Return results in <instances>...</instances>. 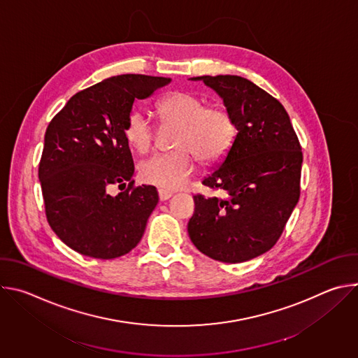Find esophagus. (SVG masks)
I'll list each match as a JSON object with an SVG mask.
<instances>
[{"mask_svg": "<svg viewBox=\"0 0 358 358\" xmlns=\"http://www.w3.org/2000/svg\"><path fill=\"white\" fill-rule=\"evenodd\" d=\"M159 196H160V199H162V201H166V199H170V198L173 196V192H171V191H169V189H163V188H160V189H159Z\"/></svg>", "mask_w": 358, "mask_h": 358, "instance_id": "1", "label": "esophagus"}]
</instances>
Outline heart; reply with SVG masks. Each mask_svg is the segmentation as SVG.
Instances as JSON below:
<instances>
[{
  "label": "heart",
  "mask_w": 358,
  "mask_h": 358,
  "mask_svg": "<svg viewBox=\"0 0 358 358\" xmlns=\"http://www.w3.org/2000/svg\"><path fill=\"white\" fill-rule=\"evenodd\" d=\"M162 123H177L176 150L159 152L138 166L143 182L163 189L181 188L196 171V159L203 166L224 160L238 136L231 110L221 103L206 105V100L191 92L174 90L162 96L155 105ZM124 138L138 155L147 152L155 141V129L148 117L133 110L123 127Z\"/></svg>",
  "instance_id": "1"
}]
</instances>
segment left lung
Returning <instances> with one entry per match:
<instances>
[{"instance_id": "8db88e82", "label": "left lung", "mask_w": 358, "mask_h": 358, "mask_svg": "<svg viewBox=\"0 0 358 358\" xmlns=\"http://www.w3.org/2000/svg\"><path fill=\"white\" fill-rule=\"evenodd\" d=\"M222 99L238 136L222 166L202 184L222 196L194 195L188 235L199 252L228 264L268 252L300 196L303 152L280 101L235 75L198 76Z\"/></svg>"}]
</instances>
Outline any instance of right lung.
I'll list each match as a JSON object with an SVG mask.
<instances>
[{
  "label": "right lung",
  "mask_w": 358,
  "mask_h": 358,
  "mask_svg": "<svg viewBox=\"0 0 358 358\" xmlns=\"http://www.w3.org/2000/svg\"><path fill=\"white\" fill-rule=\"evenodd\" d=\"M169 82L145 75L105 79L73 94L48 124L38 169L46 220L85 257H123L144 234L159 194L152 185H134L123 127L134 99ZM113 186L117 196L110 194Z\"/></svg>",
  "instance_id": "add662e5"
}]
</instances>
